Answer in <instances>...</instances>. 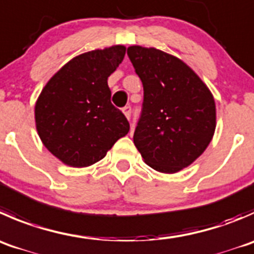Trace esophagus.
<instances>
[{
    "label": "esophagus",
    "mask_w": 254,
    "mask_h": 254,
    "mask_svg": "<svg viewBox=\"0 0 254 254\" xmlns=\"http://www.w3.org/2000/svg\"><path fill=\"white\" fill-rule=\"evenodd\" d=\"M123 113H124L125 117H127V119H129L130 115H131V108H130V107H125V108H123Z\"/></svg>",
    "instance_id": "1"
}]
</instances>
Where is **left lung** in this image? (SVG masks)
I'll return each mask as SVG.
<instances>
[{
	"instance_id": "left-lung-1",
	"label": "left lung",
	"mask_w": 254,
	"mask_h": 254,
	"mask_svg": "<svg viewBox=\"0 0 254 254\" xmlns=\"http://www.w3.org/2000/svg\"><path fill=\"white\" fill-rule=\"evenodd\" d=\"M127 56L144 87L134 144L154 170L175 174L202 155L216 130V104L207 85L177 57L130 46Z\"/></svg>"
}]
</instances>
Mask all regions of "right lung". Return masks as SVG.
Here are the masks:
<instances>
[{
    "label": "right lung",
    "mask_w": 254,
    "mask_h": 254,
    "mask_svg": "<svg viewBox=\"0 0 254 254\" xmlns=\"http://www.w3.org/2000/svg\"><path fill=\"white\" fill-rule=\"evenodd\" d=\"M124 46L85 52L65 63L42 89L36 129L44 146L63 164L87 167L100 161L129 131L110 102L108 77L124 59Z\"/></svg>",
    "instance_id": "obj_1"
}]
</instances>
